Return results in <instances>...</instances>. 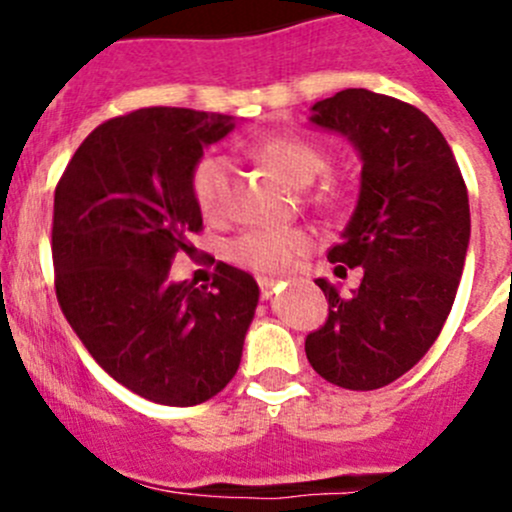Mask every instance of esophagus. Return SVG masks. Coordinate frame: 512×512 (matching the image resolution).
Returning a JSON list of instances; mask_svg holds the SVG:
<instances>
[{
    "mask_svg": "<svg viewBox=\"0 0 512 512\" xmlns=\"http://www.w3.org/2000/svg\"><path fill=\"white\" fill-rule=\"evenodd\" d=\"M257 285H260L262 299H272V294L277 292V282L275 280H267V277H260V280H257Z\"/></svg>",
    "mask_w": 512,
    "mask_h": 512,
    "instance_id": "1",
    "label": "esophagus"
}]
</instances>
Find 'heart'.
<instances>
[{
  "label": "heart",
  "instance_id": "obj_1",
  "mask_svg": "<svg viewBox=\"0 0 512 512\" xmlns=\"http://www.w3.org/2000/svg\"><path fill=\"white\" fill-rule=\"evenodd\" d=\"M255 156L277 165L297 185H309L329 168V156L319 143L302 136H270L255 143ZM190 195L200 215L210 223H223L232 210V165L225 156L208 153L193 165L190 173ZM309 203L319 210H337L344 200L342 185L324 180L307 195ZM312 235L304 227H257L242 232L230 242L227 257L235 265L257 275H282L297 257L309 252Z\"/></svg>",
  "mask_w": 512,
  "mask_h": 512
}]
</instances>
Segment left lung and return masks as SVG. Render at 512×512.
Instances as JSON below:
<instances>
[{"label":"left lung","instance_id":"obj_1","mask_svg":"<svg viewBox=\"0 0 512 512\" xmlns=\"http://www.w3.org/2000/svg\"><path fill=\"white\" fill-rule=\"evenodd\" d=\"M312 111L364 163L359 203L327 255L337 272L361 267L364 277L352 297L317 280L329 314L304 352L329 384L381 389L423 359L451 312L471 240L466 180L436 123L411 103L344 89Z\"/></svg>","mask_w":512,"mask_h":512}]
</instances>
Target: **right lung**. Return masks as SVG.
<instances>
[{
	"label": "right lung",
	"mask_w": 512,
	"mask_h": 512,
	"mask_svg": "<svg viewBox=\"0 0 512 512\" xmlns=\"http://www.w3.org/2000/svg\"><path fill=\"white\" fill-rule=\"evenodd\" d=\"M230 116L138 108L94 128L54 190L51 257L66 322L108 376L165 406H195L230 384L260 289L218 262L213 285L168 280L195 255L203 215L190 173Z\"/></svg>",
	"instance_id": "add662e5"
}]
</instances>
